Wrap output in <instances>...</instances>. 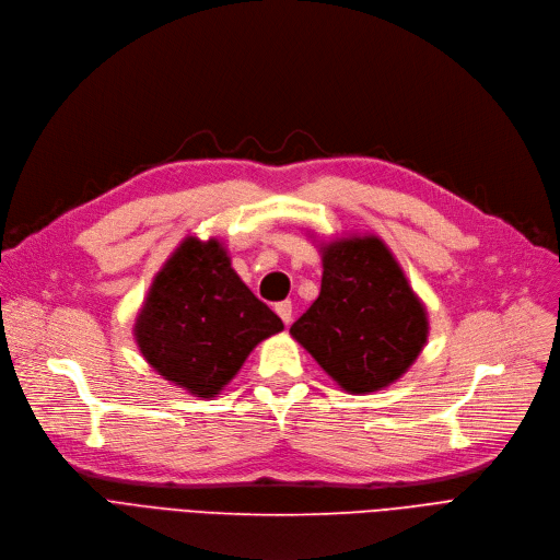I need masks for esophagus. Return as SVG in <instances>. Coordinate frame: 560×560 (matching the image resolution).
Returning <instances> with one entry per match:
<instances>
[{
    "mask_svg": "<svg viewBox=\"0 0 560 560\" xmlns=\"http://www.w3.org/2000/svg\"><path fill=\"white\" fill-rule=\"evenodd\" d=\"M276 312H278V316L282 318V322H284V326L291 324V301L278 303V305H276Z\"/></svg>",
    "mask_w": 560,
    "mask_h": 560,
    "instance_id": "esophagus-1",
    "label": "esophagus"
}]
</instances>
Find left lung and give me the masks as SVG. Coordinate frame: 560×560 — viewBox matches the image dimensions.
<instances>
[{
	"mask_svg": "<svg viewBox=\"0 0 560 560\" xmlns=\"http://www.w3.org/2000/svg\"><path fill=\"white\" fill-rule=\"evenodd\" d=\"M318 246L322 291L289 332L341 389H385L423 351L429 312L381 236H339Z\"/></svg>",
	"mask_w": 560,
	"mask_h": 560,
	"instance_id": "8db88e82",
	"label": "left lung"
}]
</instances>
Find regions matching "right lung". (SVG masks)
<instances>
[{"mask_svg":"<svg viewBox=\"0 0 560 560\" xmlns=\"http://www.w3.org/2000/svg\"><path fill=\"white\" fill-rule=\"evenodd\" d=\"M280 330V316L236 276L219 238L186 236L154 276L135 339L159 376L214 398L255 346Z\"/></svg>","mask_w":560,"mask_h":560,"instance_id":"add662e5","label":"right lung"}]
</instances>
